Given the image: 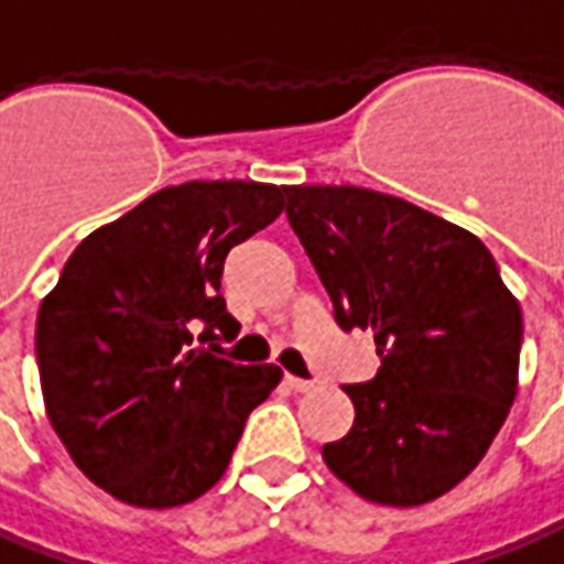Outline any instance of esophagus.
I'll return each instance as SVG.
<instances>
[{"label":"esophagus","mask_w":564,"mask_h":564,"mask_svg":"<svg viewBox=\"0 0 564 564\" xmlns=\"http://www.w3.org/2000/svg\"><path fill=\"white\" fill-rule=\"evenodd\" d=\"M283 382H286L293 392H308V389H314V379H299V377H290V373L283 377Z\"/></svg>","instance_id":"esophagus-1"}]
</instances>
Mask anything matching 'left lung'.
Segmentation results:
<instances>
[{"mask_svg": "<svg viewBox=\"0 0 564 564\" xmlns=\"http://www.w3.org/2000/svg\"><path fill=\"white\" fill-rule=\"evenodd\" d=\"M286 218L346 333L373 330L377 377L346 386L355 423L324 463L364 500L420 507L488 454L507 420L522 308L488 247L379 191L283 187Z\"/></svg>", "mask_w": 564, "mask_h": 564, "instance_id": "8db88e82", "label": "left lung"}]
</instances>
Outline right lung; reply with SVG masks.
Here are the masks:
<instances>
[{"label":"right lung","mask_w":564,"mask_h":564,"mask_svg":"<svg viewBox=\"0 0 564 564\" xmlns=\"http://www.w3.org/2000/svg\"><path fill=\"white\" fill-rule=\"evenodd\" d=\"M283 187L185 182L89 234L42 299L45 411L73 463L129 507H182L225 475L281 367L218 358L240 330L225 256L268 228Z\"/></svg>","instance_id":"right-lung-1"}]
</instances>
